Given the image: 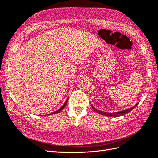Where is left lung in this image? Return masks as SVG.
<instances>
[{"mask_svg": "<svg viewBox=\"0 0 158 158\" xmlns=\"http://www.w3.org/2000/svg\"><path fill=\"white\" fill-rule=\"evenodd\" d=\"M138 104V102L136 103V105L134 106H133L132 107L128 109L127 110H122V111H119V112H102V111H100L97 109H96L95 108H94L93 105H91L92 108L93 109V110L94 111H96L97 112H98V114H100L101 115H104V116H113V117H116V116H123L124 114H127L128 112H130V111H132L136 106H137Z\"/></svg>", "mask_w": 158, "mask_h": 158, "instance_id": "left-lung-1", "label": "left lung"}]
</instances>
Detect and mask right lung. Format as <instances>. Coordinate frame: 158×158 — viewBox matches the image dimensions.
Listing matches in <instances>:
<instances>
[{"label":"right lung","instance_id":"add662e5","mask_svg":"<svg viewBox=\"0 0 158 158\" xmlns=\"http://www.w3.org/2000/svg\"><path fill=\"white\" fill-rule=\"evenodd\" d=\"M68 99H69V97L67 98V99L66 100V101L65 102V103L64 104V105H63L60 109H58L57 110H56V111H55V112H52V113H50V114H48V115H51V114H57V113H59V112L61 110H63L64 109V108L65 107V106H66V105H67V101H68Z\"/></svg>","mask_w":158,"mask_h":158}]
</instances>
